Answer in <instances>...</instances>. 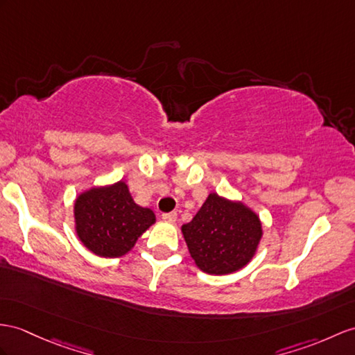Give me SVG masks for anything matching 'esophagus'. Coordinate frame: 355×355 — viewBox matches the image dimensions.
<instances>
[{"instance_id": "34e87169", "label": "esophagus", "mask_w": 355, "mask_h": 355, "mask_svg": "<svg viewBox=\"0 0 355 355\" xmlns=\"http://www.w3.org/2000/svg\"><path fill=\"white\" fill-rule=\"evenodd\" d=\"M164 221H168V223H175L176 218H178V214L176 212H166L161 215Z\"/></svg>"}]
</instances>
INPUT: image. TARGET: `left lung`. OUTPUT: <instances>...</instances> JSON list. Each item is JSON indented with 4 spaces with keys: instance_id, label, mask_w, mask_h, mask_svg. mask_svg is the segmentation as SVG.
<instances>
[{
    "instance_id": "left-lung-1",
    "label": "left lung",
    "mask_w": 355,
    "mask_h": 355,
    "mask_svg": "<svg viewBox=\"0 0 355 355\" xmlns=\"http://www.w3.org/2000/svg\"><path fill=\"white\" fill-rule=\"evenodd\" d=\"M184 238L197 266L223 275L241 270L253 257L262 226L243 203L209 194L193 221L182 226Z\"/></svg>"
}]
</instances>
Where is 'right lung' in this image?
I'll use <instances>...</instances> for the list:
<instances>
[{
	"label": "right lung",
	"mask_w": 355,
	"mask_h": 355,
	"mask_svg": "<svg viewBox=\"0 0 355 355\" xmlns=\"http://www.w3.org/2000/svg\"><path fill=\"white\" fill-rule=\"evenodd\" d=\"M76 233L90 252L102 257L128 253L155 223V214L135 205L123 182L92 188L75 202Z\"/></svg>",
	"instance_id": "add662e5"
}]
</instances>
